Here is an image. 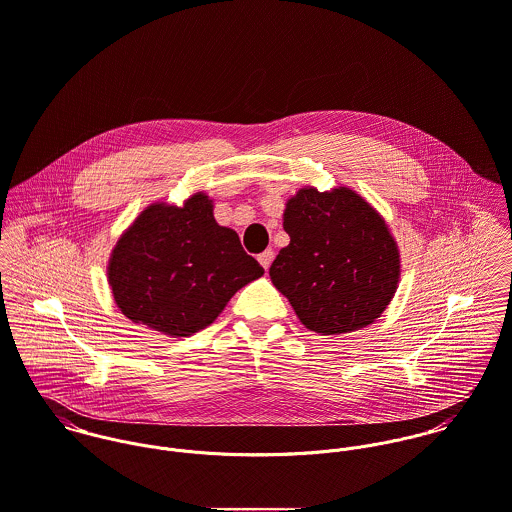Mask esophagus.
<instances>
[{"label": "esophagus", "mask_w": 512, "mask_h": 512, "mask_svg": "<svg viewBox=\"0 0 512 512\" xmlns=\"http://www.w3.org/2000/svg\"><path fill=\"white\" fill-rule=\"evenodd\" d=\"M257 259H259V263L263 265V269H269V267H271V263H273V251H271V249H267V251H263Z\"/></svg>", "instance_id": "esophagus-1"}]
</instances>
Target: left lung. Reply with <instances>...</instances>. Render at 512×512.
I'll return each mask as SVG.
<instances>
[{"label":"left lung","mask_w":512,"mask_h":512,"mask_svg":"<svg viewBox=\"0 0 512 512\" xmlns=\"http://www.w3.org/2000/svg\"><path fill=\"white\" fill-rule=\"evenodd\" d=\"M283 227L291 243L269 275L301 322L318 334L372 324L390 305L400 253L378 211L348 188H303L289 200Z\"/></svg>","instance_id":"left-lung-1"}]
</instances>
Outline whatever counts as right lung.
Instances as JSON below:
<instances>
[{"label": "right lung", "instance_id": "obj_1", "mask_svg": "<svg viewBox=\"0 0 512 512\" xmlns=\"http://www.w3.org/2000/svg\"><path fill=\"white\" fill-rule=\"evenodd\" d=\"M263 273L239 235L215 223L204 194L184 207H146L118 239L108 263L118 308L132 322L168 336L202 330Z\"/></svg>", "mask_w": 512, "mask_h": 512}]
</instances>
